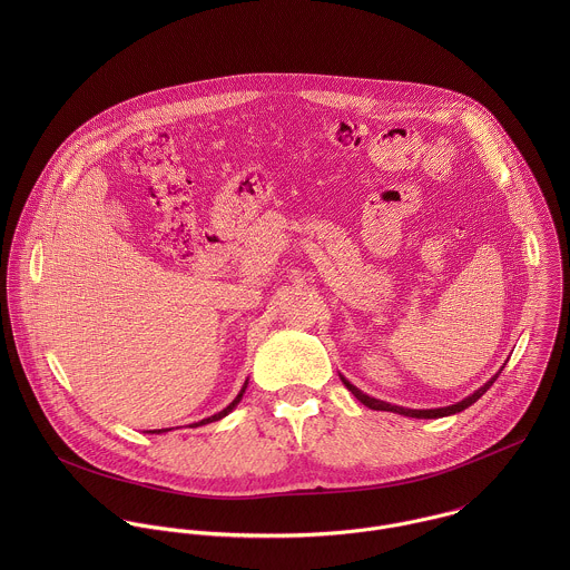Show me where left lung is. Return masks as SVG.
<instances>
[{"instance_id":"8db88e82","label":"left lung","mask_w":570,"mask_h":570,"mask_svg":"<svg viewBox=\"0 0 570 570\" xmlns=\"http://www.w3.org/2000/svg\"><path fill=\"white\" fill-rule=\"evenodd\" d=\"M495 377H498V375H493L485 386H481V389H479L474 395H470L468 400H463V402L452 404V406L448 407H434V410H410V407L393 406V404H386V402H380V400H375V397L364 395L360 389H355V386H353L348 380H344V377H342V382H344V386H346L364 406H368L371 410H389V412H397V414H406V416H416V419H436V416H448V414L461 412V410L472 406L474 402H479V400L488 393L489 386L495 382Z\"/></svg>"}]
</instances>
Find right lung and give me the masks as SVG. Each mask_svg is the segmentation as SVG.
Segmentation results:
<instances>
[{
	"label": "right lung",
	"mask_w": 570,
	"mask_h": 570,
	"mask_svg": "<svg viewBox=\"0 0 570 570\" xmlns=\"http://www.w3.org/2000/svg\"><path fill=\"white\" fill-rule=\"evenodd\" d=\"M245 389H247V382H245L244 389H242V393H239V395H237V397H235V402H233V404H230V406L224 407V410H222V412H217V414H213V416H208V419H202V421H199V423H195V425H206V423H213V421H219V419H222V416H226V414H228V412H230V410H233V407L237 406V404H239V402H242V397H244ZM151 432H166V430H151Z\"/></svg>",
	"instance_id": "add662e5"
}]
</instances>
